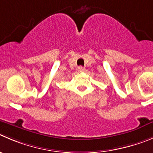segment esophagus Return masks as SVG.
Wrapping results in <instances>:
<instances>
[{
	"mask_svg": "<svg viewBox=\"0 0 153 153\" xmlns=\"http://www.w3.org/2000/svg\"><path fill=\"white\" fill-rule=\"evenodd\" d=\"M84 71H85V68H84L82 66L78 67V71H79V72H83Z\"/></svg>",
	"mask_w": 153,
	"mask_h": 153,
	"instance_id": "34e87169",
	"label": "esophagus"
}]
</instances>
